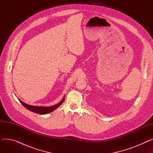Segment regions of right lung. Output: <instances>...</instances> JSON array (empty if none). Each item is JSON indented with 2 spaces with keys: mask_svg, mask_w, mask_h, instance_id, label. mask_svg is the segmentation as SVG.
Returning <instances> with one entry per match:
<instances>
[{
  "mask_svg": "<svg viewBox=\"0 0 153 153\" xmlns=\"http://www.w3.org/2000/svg\"><path fill=\"white\" fill-rule=\"evenodd\" d=\"M64 100V98H63V99L59 103H58V104H56V105H54L51 106V107H37V106L30 105H28V104H27L23 102L20 100H19V101L21 102V103L26 108H27L28 110H30L32 112H34V113L39 114H41V115L47 114L48 113H50V112L53 111V110H54L55 109L57 108L58 107H59L61 105V104L63 103Z\"/></svg>",
  "mask_w": 153,
  "mask_h": 153,
  "instance_id": "add662e5",
  "label": "right lung"
}]
</instances>
